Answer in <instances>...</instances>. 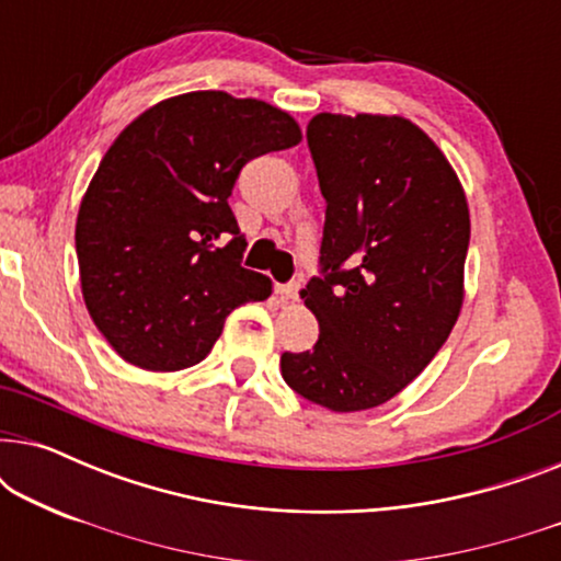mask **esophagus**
<instances>
[{"instance_id": "obj_1", "label": "esophagus", "mask_w": 561, "mask_h": 561, "mask_svg": "<svg viewBox=\"0 0 561 561\" xmlns=\"http://www.w3.org/2000/svg\"><path fill=\"white\" fill-rule=\"evenodd\" d=\"M298 290H301V283H296V280L280 283V286H275V294H278L280 298H288V301H296Z\"/></svg>"}]
</instances>
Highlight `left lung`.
Listing matches in <instances>:
<instances>
[{
	"instance_id": "1",
	"label": "left lung",
	"mask_w": 561,
	"mask_h": 561,
	"mask_svg": "<svg viewBox=\"0 0 561 561\" xmlns=\"http://www.w3.org/2000/svg\"><path fill=\"white\" fill-rule=\"evenodd\" d=\"M327 198L321 275L301 290L319 342L283 380L329 411H365L432 363L465 298L470 209L455 168L411 119L321 112L306 127Z\"/></svg>"
}]
</instances>
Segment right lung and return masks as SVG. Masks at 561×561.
<instances>
[{
	"mask_svg": "<svg viewBox=\"0 0 561 561\" xmlns=\"http://www.w3.org/2000/svg\"><path fill=\"white\" fill-rule=\"evenodd\" d=\"M298 142L288 112L227 91L165 99L122 129L76 219L83 301L122 359L202 363L237 306L271 296V278L242 267L227 198L244 163Z\"/></svg>",
	"mask_w": 561,
	"mask_h": 561,
	"instance_id": "1",
	"label": "right lung"
}]
</instances>
